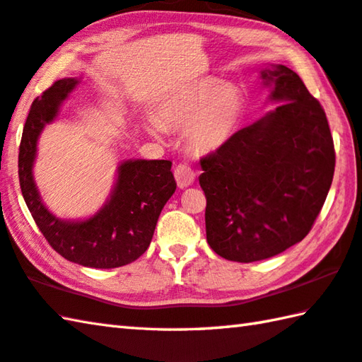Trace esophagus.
Listing matches in <instances>:
<instances>
[{
  "mask_svg": "<svg viewBox=\"0 0 362 362\" xmlns=\"http://www.w3.org/2000/svg\"><path fill=\"white\" fill-rule=\"evenodd\" d=\"M175 178L181 189L189 187L195 180V172L192 167L187 165V163H180V165H176L175 168Z\"/></svg>",
  "mask_w": 362,
  "mask_h": 362,
  "instance_id": "1",
  "label": "esophagus"
}]
</instances>
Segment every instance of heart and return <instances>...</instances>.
I'll return each mask as SVG.
<instances>
[{
    "mask_svg": "<svg viewBox=\"0 0 362 362\" xmlns=\"http://www.w3.org/2000/svg\"><path fill=\"white\" fill-rule=\"evenodd\" d=\"M247 102L238 85L214 77H203L163 98L156 107V120L148 121V132L159 137L162 127H184V141L195 154L222 149L240 131Z\"/></svg>",
    "mask_w": 362,
    "mask_h": 362,
    "instance_id": "1",
    "label": "heart"
}]
</instances>
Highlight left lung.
Masks as SVG:
<instances>
[{
	"instance_id": "1",
	"label": "left lung",
	"mask_w": 362,
	"mask_h": 362,
	"mask_svg": "<svg viewBox=\"0 0 362 362\" xmlns=\"http://www.w3.org/2000/svg\"><path fill=\"white\" fill-rule=\"evenodd\" d=\"M269 99L285 102L200 160L206 241L217 255L252 263L303 241L329 192L336 153L323 107L296 72L262 71Z\"/></svg>"
}]
</instances>
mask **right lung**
Returning <instances> with one entry per match:
<instances>
[{"instance_id": "add662e5", "label": "right lung", "mask_w": 362, "mask_h": 362, "mask_svg": "<svg viewBox=\"0 0 362 362\" xmlns=\"http://www.w3.org/2000/svg\"><path fill=\"white\" fill-rule=\"evenodd\" d=\"M78 83L77 78L54 81L33 102L20 141V189L40 233L61 257L88 268H118L145 254L163 204L175 194L176 181L170 160H124L118 167L110 199L90 219L63 221L52 214L33 176L37 139Z\"/></svg>"}]
</instances>
